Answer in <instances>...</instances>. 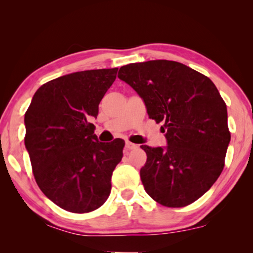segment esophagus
I'll return each mask as SVG.
<instances>
[{
    "instance_id": "esophagus-1",
    "label": "esophagus",
    "mask_w": 253,
    "mask_h": 253,
    "mask_svg": "<svg viewBox=\"0 0 253 253\" xmlns=\"http://www.w3.org/2000/svg\"><path fill=\"white\" fill-rule=\"evenodd\" d=\"M125 148L127 149V151H131V149H136V148H137V145L132 144V143H130V142H126Z\"/></svg>"
}]
</instances>
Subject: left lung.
Segmentation results:
<instances>
[{"mask_svg":"<svg viewBox=\"0 0 253 253\" xmlns=\"http://www.w3.org/2000/svg\"><path fill=\"white\" fill-rule=\"evenodd\" d=\"M118 78L138 93L147 114L166 132L168 146L142 147L146 193L164 207L183 208L211 188L224 168L231 135L228 111L211 79L183 63H129Z\"/></svg>","mask_w":253,"mask_h":253,"instance_id":"obj_1","label":"left lung"}]
</instances>
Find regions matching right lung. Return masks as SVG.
Returning a JSON list of instances; mask_svg holds the SVG:
<instances>
[{"mask_svg":"<svg viewBox=\"0 0 253 253\" xmlns=\"http://www.w3.org/2000/svg\"><path fill=\"white\" fill-rule=\"evenodd\" d=\"M117 71L85 70L50 80L34 93L24 115V144L36 182L66 211L91 212L110 194L125 142H99L89 119L97 118Z\"/></svg>","mask_w":253,"mask_h":253,"instance_id":"add662e5","label":"right lung"}]
</instances>
